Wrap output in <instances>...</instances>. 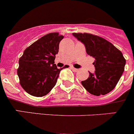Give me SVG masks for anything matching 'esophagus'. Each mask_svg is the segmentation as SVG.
<instances>
[{
  "mask_svg": "<svg viewBox=\"0 0 134 134\" xmlns=\"http://www.w3.org/2000/svg\"><path fill=\"white\" fill-rule=\"evenodd\" d=\"M71 70H72V71H75V72H77V71H78V69H76V68H75V67H71Z\"/></svg>",
  "mask_w": 134,
  "mask_h": 134,
  "instance_id": "1",
  "label": "esophagus"
}]
</instances>
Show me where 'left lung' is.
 Segmentation results:
<instances>
[{
	"label": "left lung",
	"mask_w": 134,
	"mask_h": 134,
	"mask_svg": "<svg viewBox=\"0 0 134 134\" xmlns=\"http://www.w3.org/2000/svg\"><path fill=\"white\" fill-rule=\"evenodd\" d=\"M85 45L88 55L95 59L94 73L81 84L93 95H104L112 91L119 81L126 65L123 54L112 43L105 39L87 33H73Z\"/></svg>",
	"instance_id": "obj_1"
}]
</instances>
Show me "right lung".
Here are the masks:
<instances>
[{
	"instance_id": "right-lung-1",
	"label": "right lung",
	"mask_w": 134,
	"mask_h": 134,
	"mask_svg": "<svg viewBox=\"0 0 134 134\" xmlns=\"http://www.w3.org/2000/svg\"><path fill=\"white\" fill-rule=\"evenodd\" d=\"M63 37L58 32L45 35L27 47L19 59L17 74L20 84L30 95H46L55 85L60 71L69 67L57 69L54 63Z\"/></svg>"
}]
</instances>
